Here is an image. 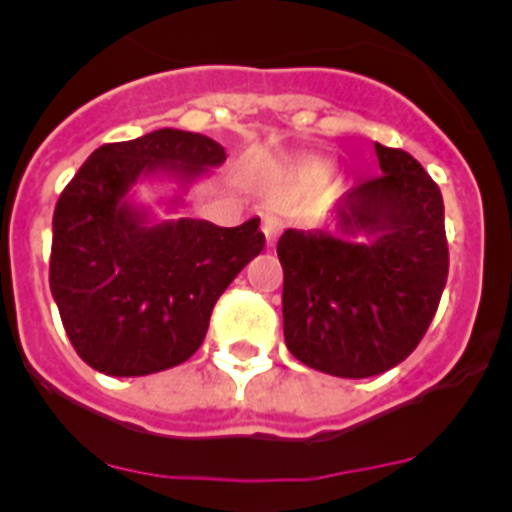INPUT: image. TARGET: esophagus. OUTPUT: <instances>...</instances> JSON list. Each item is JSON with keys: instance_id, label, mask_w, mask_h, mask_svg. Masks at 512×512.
<instances>
[{"instance_id": "1", "label": "esophagus", "mask_w": 512, "mask_h": 512, "mask_svg": "<svg viewBox=\"0 0 512 512\" xmlns=\"http://www.w3.org/2000/svg\"><path fill=\"white\" fill-rule=\"evenodd\" d=\"M261 230H264L266 241L274 243L277 241L279 230H282V217L274 215V212H266V215L261 217Z\"/></svg>"}]
</instances>
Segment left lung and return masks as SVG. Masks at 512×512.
I'll return each instance as SVG.
<instances>
[{
  "label": "left lung",
  "instance_id": "1",
  "mask_svg": "<svg viewBox=\"0 0 512 512\" xmlns=\"http://www.w3.org/2000/svg\"><path fill=\"white\" fill-rule=\"evenodd\" d=\"M374 151L382 174L338 197L333 230L287 228L277 243L289 354L346 379L408 359L449 277L441 189L410 153Z\"/></svg>",
  "mask_w": 512,
  "mask_h": 512
}]
</instances>
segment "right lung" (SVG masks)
I'll return each mask as SVG.
<instances>
[{
    "label": "right lung",
    "instance_id": "obj_1",
    "mask_svg": "<svg viewBox=\"0 0 512 512\" xmlns=\"http://www.w3.org/2000/svg\"><path fill=\"white\" fill-rule=\"evenodd\" d=\"M225 164V148L187 130L99 146L53 212L51 295L76 354L110 377H143L182 364L202 346L212 307L264 248L259 217L238 228L179 217L156 220L133 202L146 179L184 192Z\"/></svg>",
    "mask_w": 512,
    "mask_h": 512
}]
</instances>
